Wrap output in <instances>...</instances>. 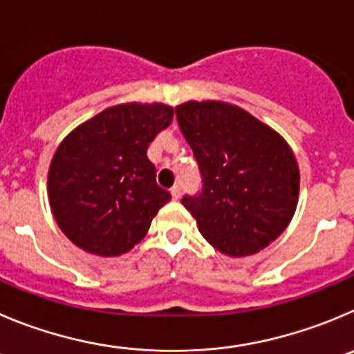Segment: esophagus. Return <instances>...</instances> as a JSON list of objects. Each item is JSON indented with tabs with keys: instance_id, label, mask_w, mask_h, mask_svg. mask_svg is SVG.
<instances>
[{
	"instance_id": "34e87169",
	"label": "esophagus",
	"mask_w": 354,
	"mask_h": 354,
	"mask_svg": "<svg viewBox=\"0 0 354 354\" xmlns=\"http://www.w3.org/2000/svg\"><path fill=\"white\" fill-rule=\"evenodd\" d=\"M171 196H173V199H180V196H181L180 185H174V187L171 188Z\"/></svg>"
}]
</instances>
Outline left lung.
I'll return each mask as SVG.
<instances>
[{"instance_id": "1", "label": "left lung", "mask_w": 354, "mask_h": 354, "mask_svg": "<svg viewBox=\"0 0 354 354\" xmlns=\"http://www.w3.org/2000/svg\"><path fill=\"white\" fill-rule=\"evenodd\" d=\"M176 118L203 178V190L181 204L204 239L229 257L269 246L292 222L299 203V166L288 143L223 101L183 102Z\"/></svg>"}]
</instances>
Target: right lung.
Here are the masks:
<instances>
[{
    "label": "right lung",
    "mask_w": 354,
    "mask_h": 354,
    "mask_svg": "<svg viewBox=\"0 0 354 354\" xmlns=\"http://www.w3.org/2000/svg\"><path fill=\"white\" fill-rule=\"evenodd\" d=\"M173 115L162 102L117 104L62 140L48 169V199L73 244L118 257L147 236L155 214L171 201L155 181L147 150Z\"/></svg>",
    "instance_id": "obj_1"
}]
</instances>
